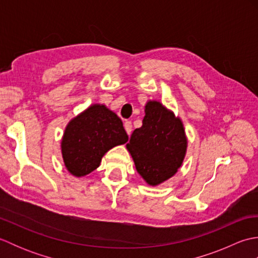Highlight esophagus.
<instances>
[{"label":"esophagus","instance_id":"obj_1","mask_svg":"<svg viewBox=\"0 0 258 258\" xmlns=\"http://www.w3.org/2000/svg\"><path fill=\"white\" fill-rule=\"evenodd\" d=\"M124 128L126 131V133H127V135H131V133H132V123L128 122V120H126L124 123Z\"/></svg>","mask_w":258,"mask_h":258}]
</instances>
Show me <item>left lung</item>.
Instances as JSON below:
<instances>
[{"mask_svg": "<svg viewBox=\"0 0 258 258\" xmlns=\"http://www.w3.org/2000/svg\"><path fill=\"white\" fill-rule=\"evenodd\" d=\"M135 167L145 182L156 186L171 178L182 165L187 149L184 126L163 104L149 101L143 125L126 144Z\"/></svg>", "mask_w": 258, "mask_h": 258, "instance_id": "8db88e82", "label": "left lung"}]
</instances>
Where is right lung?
Returning <instances> with one entry per match:
<instances>
[{"label":"right lung","mask_w":258,"mask_h":258,"mask_svg":"<svg viewBox=\"0 0 258 258\" xmlns=\"http://www.w3.org/2000/svg\"><path fill=\"white\" fill-rule=\"evenodd\" d=\"M127 141L117 115L105 105L93 104L65 128L61 142L65 167L76 177L85 176L100 166L107 151Z\"/></svg>","instance_id":"obj_1"}]
</instances>
